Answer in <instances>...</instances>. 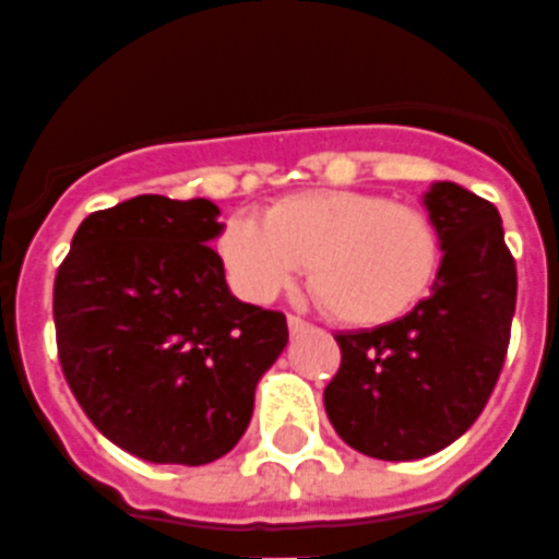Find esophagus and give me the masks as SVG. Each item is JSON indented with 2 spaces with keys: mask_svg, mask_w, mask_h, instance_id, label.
<instances>
[{
  "mask_svg": "<svg viewBox=\"0 0 559 559\" xmlns=\"http://www.w3.org/2000/svg\"><path fill=\"white\" fill-rule=\"evenodd\" d=\"M287 326H290L293 335H299V332H305V329L311 326V323H308V320H302V317L290 314V317H287Z\"/></svg>",
  "mask_w": 559,
  "mask_h": 559,
  "instance_id": "obj_1",
  "label": "esophagus"
}]
</instances>
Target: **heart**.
Returning a JSON list of instances; mask_svg holds the SVG:
<instances>
[{"instance_id":"b5f03b06","label":"heart","mask_w":559,"mask_h":559,"mask_svg":"<svg viewBox=\"0 0 559 559\" xmlns=\"http://www.w3.org/2000/svg\"><path fill=\"white\" fill-rule=\"evenodd\" d=\"M218 254L248 299L266 302L308 263V284L347 326H386L428 296L443 242L419 206L371 191L323 188L275 200L263 221L230 218Z\"/></svg>"}]
</instances>
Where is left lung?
<instances>
[{
	"label": "left lung",
	"mask_w": 559,
	"mask_h": 559,
	"mask_svg": "<svg viewBox=\"0 0 559 559\" xmlns=\"http://www.w3.org/2000/svg\"><path fill=\"white\" fill-rule=\"evenodd\" d=\"M425 206L443 242L431 296L395 323L335 335L341 368L323 392L341 440L380 461L433 455L479 419L515 314L497 206L455 182L431 185Z\"/></svg>",
	"instance_id": "obj_1"
}]
</instances>
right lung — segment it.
<instances>
[{
  "label": "right lung",
  "mask_w": 559,
  "mask_h": 559,
  "mask_svg": "<svg viewBox=\"0 0 559 559\" xmlns=\"http://www.w3.org/2000/svg\"><path fill=\"white\" fill-rule=\"evenodd\" d=\"M212 200L140 194L92 212L56 272L59 365L92 425L152 464L200 467L251 421L287 317L239 302Z\"/></svg>",
  "instance_id": "1"
}]
</instances>
